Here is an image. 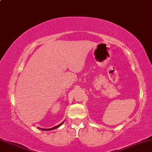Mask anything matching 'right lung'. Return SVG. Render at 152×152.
Instances as JSON below:
<instances>
[{
    "label": "right lung",
    "mask_w": 152,
    "mask_h": 152,
    "mask_svg": "<svg viewBox=\"0 0 152 152\" xmlns=\"http://www.w3.org/2000/svg\"><path fill=\"white\" fill-rule=\"evenodd\" d=\"M64 122V121H63L62 123H60V125H56V126H55V127H51V128H50V129H42V128H39V129H42V130H43V131H50V130H53V129H57V128H58V127H60V126L63 124Z\"/></svg>",
    "instance_id": "obj_1"
}]
</instances>
